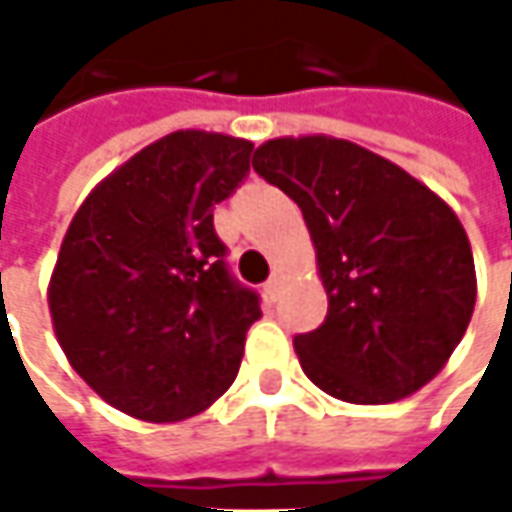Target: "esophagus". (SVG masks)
Wrapping results in <instances>:
<instances>
[{"mask_svg": "<svg viewBox=\"0 0 512 512\" xmlns=\"http://www.w3.org/2000/svg\"><path fill=\"white\" fill-rule=\"evenodd\" d=\"M263 290H266V296H269L272 302H278V299H281V293H284V275H281V272H272V278L266 281V287H263Z\"/></svg>", "mask_w": 512, "mask_h": 512, "instance_id": "obj_1", "label": "esophagus"}]
</instances>
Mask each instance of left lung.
I'll use <instances>...</instances> for the list:
<instances>
[{"instance_id": "obj_1", "label": "left lung", "mask_w": 512, "mask_h": 512, "mask_svg": "<svg viewBox=\"0 0 512 512\" xmlns=\"http://www.w3.org/2000/svg\"><path fill=\"white\" fill-rule=\"evenodd\" d=\"M255 172L302 208L328 316L296 334L304 375L351 404L425 387L475 310V260L454 210L387 158L334 137H278Z\"/></svg>"}]
</instances>
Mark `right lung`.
Wrapping results in <instances>:
<instances>
[{"label":"right lung","mask_w":512,"mask_h":512,"mask_svg":"<svg viewBox=\"0 0 512 512\" xmlns=\"http://www.w3.org/2000/svg\"><path fill=\"white\" fill-rule=\"evenodd\" d=\"M252 149L166 134L72 216L49 284L52 325L72 369L128 416H196L237 378L260 296L231 275L213 205L243 184Z\"/></svg>","instance_id":"obj_1"}]
</instances>
